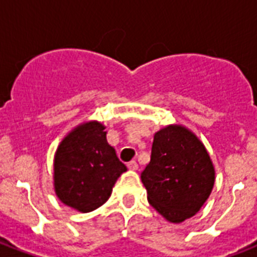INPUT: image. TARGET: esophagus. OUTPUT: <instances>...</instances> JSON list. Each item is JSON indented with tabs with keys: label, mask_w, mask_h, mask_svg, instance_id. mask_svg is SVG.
<instances>
[{
	"label": "esophagus",
	"mask_w": 257,
	"mask_h": 257,
	"mask_svg": "<svg viewBox=\"0 0 257 257\" xmlns=\"http://www.w3.org/2000/svg\"><path fill=\"white\" fill-rule=\"evenodd\" d=\"M126 165H128V168L131 169V171H137V169H139V164H137V163L135 160L129 161V163Z\"/></svg>",
	"instance_id": "esophagus-1"
}]
</instances>
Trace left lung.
Wrapping results in <instances>:
<instances>
[{
	"instance_id": "8db88e82",
	"label": "left lung",
	"mask_w": 257,
	"mask_h": 257,
	"mask_svg": "<svg viewBox=\"0 0 257 257\" xmlns=\"http://www.w3.org/2000/svg\"><path fill=\"white\" fill-rule=\"evenodd\" d=\"M148 201L171 223L200 211L215 184V169L203 143L181 125H168L153 137L151 161L141 172Z\"/></svg>"
}]
</instances>
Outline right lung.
Here are the masks:
<instances>
[{
  "instance_id": "right-lung-1",
  "label": "right lung",
  "mask_w": 257,
  "mask_h": 257,
  "mask_svg": "<svg viewBox=\"0 0 257 257\" xmlns=\"http://www.w3.org/2000/svg\"><path fill=\"white\" fill-rule=\"evenodd\" d=\"M125 167L97 121L78 125L58 145L54 156V191L62 203L80 212L94 211L109 199Z\"/></svg>"
}]
</instances>
